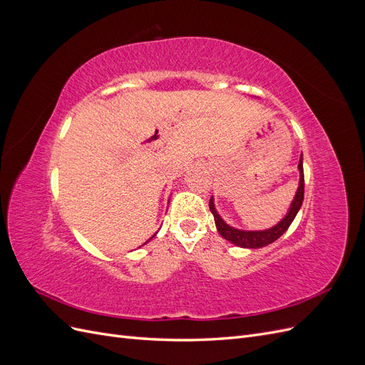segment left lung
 <instances>
[{"label": "left lung", "instance_id": "left-lung-1", "mask_svg": "<svg viewBox=\"0 0 365 365\" xmlns=\"http://www.w3.org/2000/svg\"><path fill=\"white\" fill-rule=\"evenodd\" d=\"M298 173H300V180H298V189L295 192L294 200L288 208L286 215L279 220L277 224L272 225L271 228L267 230H240L236 227H231L227 224L217 213L216 205H215V197H210V212L215 216V224L219 231V235L222 236L225 240L231 242V244L240 247V248H248V250H256V248H263L272 242L277 240L286 230L289 228L292 224V220L295 219L298 210H300L303 204V197H304V175H303V153L300 155V161H298Z\"/></svg>", "mask_w": 365, "mask_h": 365}]
</instances>
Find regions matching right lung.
Segmentation results:
<instances>
[{"label":"right lung","mask_w":365,"mask_h":365,"mask_svg":"<svg viewBox=\"0 0 365 365\" xmlns=\"http://www.w3.org/2000/svg\"><path fill=\"white\" fill-rule=\"evenodd\" d=\"M155 235H157V233H155ZM155 235H153V236H152V237H155ZM152 237H150V239H152ZM150 239H149V240H150Z\"/></svg>","instance_id":"add662e5"}]
</instances>
